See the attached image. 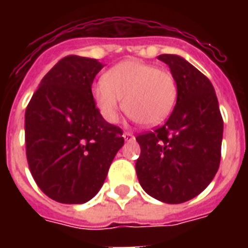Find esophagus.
<instances>
[{"instance_id":"esophagus-1","label":"esophagus","mask_w":248,"mask_h":248,"mask_svg":"<svg viewBox=\"0 0 248 248\" xmlns=\"http://www.w3.org/2000/svg\"><path fill=\"white\" fill-rule=\"evenodd\" d=\"M124 139L126 141H132V140L135 139V136L132 135L131 132H124Z\"/></svg>"}]
</instances>
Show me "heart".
<instances>
[{
  "label": "heart",
  "mask_w": 248,
  "mask_h": 248,
  "mask_svg": "<svg viewBox=\"0 0 248 248\" xmlns=\"http://www.w3.org/2000/svg\"><path fill=\"white\" fill-rule=\"evenodd\" d=\"M176 96V82L169 71L136 59L116 64L93 86L101 116L112 124L118 120L121 99L128 116L141 124L155 126L169 117Z\"/></svg>",
  "instance_id": "b5f03b06"
}]
</instances>
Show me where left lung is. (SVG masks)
Here are the masks:
<instances>
[{"label": "left lung", "instance_id": "obj_1", "mask_svg": "<svg viewBox=\"0 0 248 248\" xmlns=\"http://www.w3.org/2000/svg\"><path fill=\"white\" fill-rule=\"evenodd\" d=\"M177 87L176 105L166 124L136 136V175L141 188L165 203H183L203 192L217 172L223 117L210 79L184 58L159 55Z\"/></svg>", "mask_w": 248, "mask_h": 248}]
</instances>
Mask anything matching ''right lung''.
<instances>
[{
	"label": "right lung",
	"instance_id": "obj_1",
	"mask_svg": "<svg viewBox=\"0 0 248 248\" xmlns=\"http://www.w3.org/2000/svg\"><path fill=\"white\" fill-rule=\"evenodd\" d=\"M104 67L65 56L48 71L25 109V149L33 179L51 200L90 201L104 184L122 130L101 117L91 85Z\"/></svg>",
	"mask_w": 248,
	"mask_h": 248
}]
</instances>
